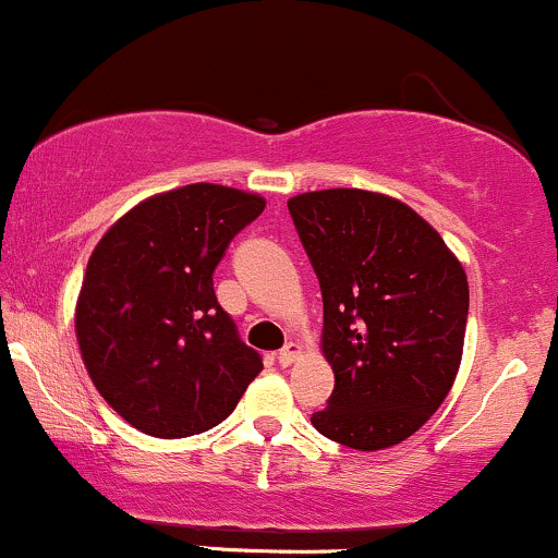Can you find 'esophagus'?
<instances>
[{
	"instance_id": "esophagus-1",
	"label": "esophagus",
	"mask_w": 558,
	"mask_h": 558,
	"mask_svg": "<svg viewBox=\"0 0 558 558\" xmlns=\"http://www.w3.org/2000/svg\"><path fill=\"white\" fill-rule=\"evenodd\" d=\"M300 355H303V345H300V342H287L284 350L279 353V363L281 366H292Z\"/></svg>"
}]
</instances>
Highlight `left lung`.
I'll return each instance as SVG.
<instances>
[{
	"label": "left lung",
	"instance_id": "obj_1",
	"mask_svg": "<svg viewBox=\"0 0 558 558\" xmlns=\"http://www.w3.org/2000/svg\"><path fill=\"white\" fill-rule=\"evenodd\" d=\"M322 284L329 440L385 450L440 409L461 366L469 281L442 236L396 197L318 190L287 199Z\"/></svg>",
	"mask_w": 558,
	"mask_h": 558
}]
</instances>
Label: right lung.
Returning <instances> with one entry per match:
<instances>
[{
    "label": "right lung",
    "instance_id": "right-lung-1",
    "mask_svg": "<svg viewBox=\"0 0 558 558\" xmlns=\"http://www.w3.org/2000/svg\"><path fill=\"white\" fill-rule=\"evenodd\" d=\"M266 199L186 184L123 213L86 263L76 337L86 372L144 435L177 440L236 409L263 361L218 305L213 271Z\"/></svg>",
    "mask_w": 558,
    "mask_h": 558
}]
</instances>
